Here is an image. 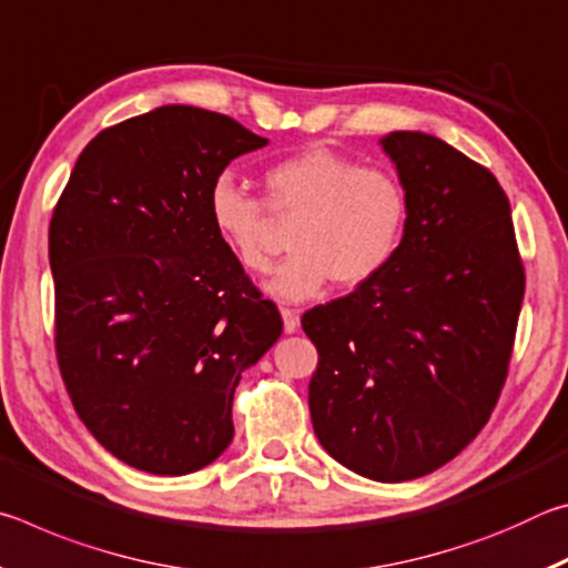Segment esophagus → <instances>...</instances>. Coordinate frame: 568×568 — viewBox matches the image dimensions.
Returning <instances> with one entry per match:
<instances>
[{
    "label": "esophagus",
    "instance_id": "1",
    "mask_svg": "<svg viewBox=\"0 0 568 568\" xmlns=\"http://www.w3.org/2000/svg\"><path fill=\"white\" fill-rule=\"evenodd\" d=\"M281 315L285 333H295L297 325H301V315H297V311H293V307H281Z\"/></svg>",
    "mask_w": 568,
    "mask_h": 568
}]
</instances>
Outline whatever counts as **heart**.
<instances>
[{
    "label": "heart",
    "mask_w": 568,
    "mask_h": 568,
    "mask_svg": "<svg viewBox=\"0 0 568 568\" xmlns=\"http://www.w3.org/2000/svg\"><path fill=\"white\" fill-rule=\"evenodd\" d=\"M265 200L230 172L207 190V223L237 265L267 273V207L297 217L295 253L277 267L265 291L281 301H307L335 281L361 287L396 261L408 233L410 195L396 172L331 148H305L275 160L263 172Z\"/></svg>",
    "instance_id": "obj_1"
}]
</instances>
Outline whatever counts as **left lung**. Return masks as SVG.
I'll use <instances>...</instances> for the list:
<instances>
[{
    "label": "left lung",
    "instance_id": "left-lung-1",
    "mask_svg": "<svg viewBox=\"0 0 568 568\" xmlns=\"http://www.w3.org/2000/svg\"><path fill=\"white\" fill-rule=\"evenodd\" d=\"M408 187L400 253L376 281L303 315L318 348L315 436L365 478L410 480L486 426L511 363L526 273L494 172L444 140H381Z\"/></svg>",
    "mask_w": 568,
    "mask_h": 568
}]
</instances>
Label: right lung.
I'll list each match as a JSON object with an SVG mask.
<instances>
[{"label":"right lung","instance_id":"right-lung-1","mask_svg":"<svg viewBox=\"0 0 568 568\" xmlns=\"http://www.w3.org/2000/svg\"><path fill=\"white\" fill-rule=\"evenodd\" d=\"M263 145L227 114L168 104L102 130L54 205L57 365L90 434L138 470L213 464L240 376L283 333L207 223L210 182Z\"/></svg>","mask_w":568,"mask_h":568}]
</instances>
